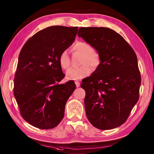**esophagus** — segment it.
<instances>
[{
    "label": "esophagus",
    "mask_w": 154,
    "mask_h": 154,
    "mask_svg": "<svg viewBox=\"0 0 154 154\" xmlns=\"http://www.w3.org/2000/svg\"><path fill=\"white\" fill-rule=\"evenodd\" d=\"M75 85H76L77 87H79L80 86V83L79 82V81H75Z\"/></svg>",
    "instance_id": "1"
}]
</instances>
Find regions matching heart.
I'll list each match as a JSON object with an SVG mask.
<instances>
[{
    "mask_svg": "<svg viewBox=\"0 0 154 154\" xmlns=\"http://www.w3.org/2000/svg\"><path fill=\"white\" fill-rule=\"evenodd\" d=\"M72 50L81 54V67L77 69H70L66 73V78L69 80H79L85 77L92 71L100 66L101 58L99 51L85 42H77L72 46ZM59 64L64 70L70 67V60L67 51H63L59 55Z\"/></svg>",
    "mask_w": 154,
    "mask_h": 154,
    "instance_id": "b5f03b06",
    "label": "heart"
}]
</instances>
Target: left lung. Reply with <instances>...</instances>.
<instances>
[{
	"mask_svg": "<svg viewBox=\"0 0 154 154\" xmlns=\"http://www.w3.org/2000/svg\"><path fill=\"white\" fill-rule=\"evenodd\" d=\"M78 35L100 55V66L82 81L87 117L110 130L126 122L139 99L141 75L135 51L122 35L104 27H81Z\"/></svg>",
	"mask_w": 154,
	"mask_h": 154,
	"instance_id": "obj_1",
	"label": "left lung"
}]
</instances>
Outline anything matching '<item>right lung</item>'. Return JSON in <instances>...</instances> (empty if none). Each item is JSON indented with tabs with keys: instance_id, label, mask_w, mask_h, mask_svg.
Listing matches in <instances>:
<instances>
[{
	"instance_id": "1",
	"label": "right lung",
	"mask_w": 154,
	"mask_h": 154,
	"mask_svg": "<svg viewBox=\"0 0 154 154\" xmlns=\"http://www.w3.org/2000/svg\"><path fill=\"white\" fill-rule=\"evenodd\" d=\"M78 27L54 26L38 32L23 45L14 80V95L27 122L40 129L56 127L76 88L73 81L59 83L65 74L59 55L73 43Z\"/></svg>"
}]
</instances>
